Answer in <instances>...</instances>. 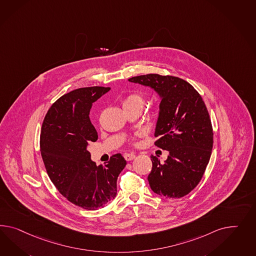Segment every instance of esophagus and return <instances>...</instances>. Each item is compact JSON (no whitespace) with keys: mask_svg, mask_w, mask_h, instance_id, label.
<instances>
[{"mask_svg":"<svg viewBox=\"0 0 256 256\" xmlns=\"http://www.w3.org/2000/svg\"><path fill=\"white\" fill-rule=\"evenodd\" d=\"M124 158L126 161H132L136 158V156L134 154H124Z\"/></svg>","mask_w":256,"mask_h":256,"instance_id":"esophagus-1","label":"esophagus"}]
</instances>
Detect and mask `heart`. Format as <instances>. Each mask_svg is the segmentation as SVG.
I'll list each match as a JSON object with an SVG mask.
<instances>
[{
	"instance_id": "1",
	"label": "heart",
	"mask_w": 256,
	"mask_h": 256,
	"mask_svg": "<svg viewBox=\"0 0 256 256\" xmlns=\"http://www.w3.org/2000/svg\"><path fill=\"white\" fill-rule=\"evenodd\" d=\"M144 98L142 97L138 94H130L128 96L124 98L123 100V108L126 107H138L140 109L142 108L144 106Z\"/></svg>"
}]
</instances>
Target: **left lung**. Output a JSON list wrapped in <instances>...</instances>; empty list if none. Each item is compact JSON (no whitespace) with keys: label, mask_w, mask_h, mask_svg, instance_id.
<instances>
[{"label":"left lung","mask_w":256,"mask_h":256,"mask_svg":"<svg viewBox=\"0 0 256 256\" xmlns=\"http://www.w3.org/2000/svg\"><path fill=\"white\" fill-rule=\"evenodd\" d=\"M130 82L149 86L161 98L154 144L170 152L164 163L151 156L148 182L152 191L166 198H180L200 182L212 154V126L200 93L179 77L150 74Z\"/></svg>","instance_id":"obj_1"}]
</instances>
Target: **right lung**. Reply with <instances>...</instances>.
<instances>
[{"mask_svg": "<svg viewBox=\"0 0 256 256\" xmlns=\"http://www.w3.org/2000/svg\"><path fill=\"white\" fill-rule=\"evenodd\" d=\"M110 90L90 86L70 91L52 104L42 126L40 150L50 180L70 202L90 210L116 198L118 175L126 165L116 154L105 166H97L86 149L98 140L90 119L92 104Z\"/></svg>", "mask_w": 256, "mask_h": 256, "instance_id": "add662e5", "label": "right lung"}]
</instances>
